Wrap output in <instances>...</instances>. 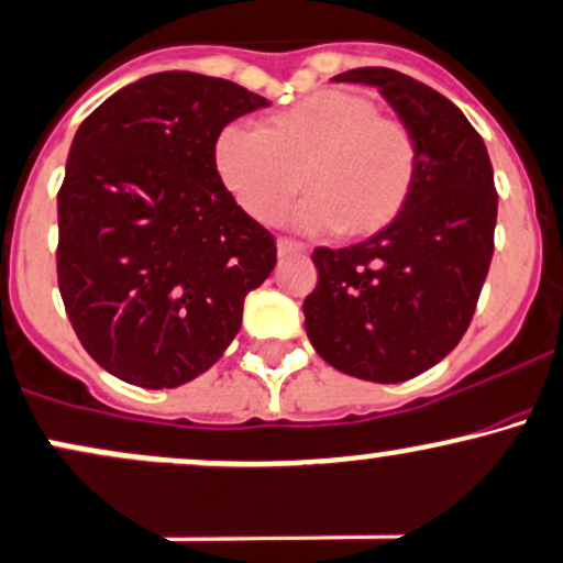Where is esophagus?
<instances>
[{
    "instance_id": "obj_1",
    "label": "esophagus",
    "mask_w": 563,
    "mask_h": 563,
    "mask_svg": "<svg viewBox=\"0 0 563 563\" xmlns=\"http://www.w3.org/2000/svg\"><path fill=\"white\" fill-rule=\"evenodd\" d=\"M307 249L301 243H294V240H277V256L286 258V256H301Z\"/></svg>"
}]
</instances>
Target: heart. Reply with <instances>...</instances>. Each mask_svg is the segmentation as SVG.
<instances>
[{
    "label": "heart",
    "mask_w": 563,
    "mask_h": 563,
    "mask_svg": "<svg viewBox=\"0 0 563 563\" xmlns=\"http://www.w3.org/2000/svg\"><path fill=\"white\" fill-rule=\"evenodd\" d=\"M221 184L251 219L277 221L299 187L294 221L307 230L368 238L404 213L417 184V141L363 92L320 88L264 117L230 122L213 139Z\"/></svg>",
    "instance_id": "1"
}]
</instances>
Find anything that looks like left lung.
<instances>
[{
    "label": "left lung",
    "mask_w": 563,
    "mask_h": 563,
    "mask_svg": "<svg viewBox=\"0 0 563 563\" xmlns=\"http://www.w3.org/2000/svg\"><path fill=\"white\" fill-rule=\"evenodd\" d=\"M333 79L385 96L417 141L419 168L387 230L350 249H314L305 329L342 374L395 385L443 361L471 325L494 253L492 159L467 117L409 74L363 66Z\"/></svg>",
    "instance_id": "8db88e82"
}]
</instances>
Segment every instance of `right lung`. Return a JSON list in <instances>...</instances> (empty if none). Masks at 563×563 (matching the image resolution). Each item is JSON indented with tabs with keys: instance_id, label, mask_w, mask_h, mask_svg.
<instances>
[{
	"instance_id": "add662e5",
	"label": "right lung",
	"mask_w": 563,
	"mask_h": 563,
	"mask_svg": "<svg viewBox=\"0 0 563 563\" xmlns=\"http://www.w3.org/2000/svg\"><path fill=\"white\" fill-rule=\"evenodd\" d=\"M267 98L230 79L159 71L79 125L58 191V288L92 361L146 390L224 355L275 238L221 184L213 139Z\"/></svg>"
}]
</instances>
